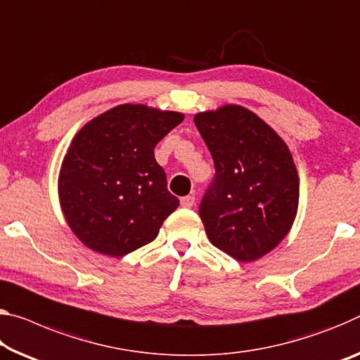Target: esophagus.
Returning a JSON list of instances; mask_svg holds the SVG:
<instances>
[{
    "label": "esophagus",
    "instance_id": "esophagus-1",
    "mask_svg": "<svg viewBox=\"0 0 360 360\" xmlns=\"http://www.w3.org/2000/svg\"><path fill=\"white\" fill-rule=\"evenodd\" d=\"M193 203H195V198H193V195H187V197L181 198V207H184V208H192Z\"/></svg>",
    "mask_w": 360,
    "mask_h": 360
}]
</instances>
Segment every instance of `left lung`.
<instances>
[{
	"mask_svg": "<svg viewBox=\"0 0 360 360\" xmlns=\"http://www.w3.org/2000/svg\"><path fill=\"white\" fill-rule=\"evenodd\" d=\"M214 162L198 214L210 242L237 261H256L282 242L300 198L292 153L269 124L240 105L197 113Z\"/></svg>",
	"mask_w": 360,
	"mask_h": 360,
	"instance_id": "obj_1",
	"label": "left lung"
}]
</instances>
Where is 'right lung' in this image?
<instances>
[{"label":"right lung","mask_w":360,"mask_h":360,"mask_svg":"<svg viewBox=\"0 0 360 360\" xmlns=\"http://www.w3.org/2000/svg\"><path fill=\"white\" fill-rule=\"evenodd\" d=\"M182 120L179 112L123 104L78 131L60 167L59 200L88 248L120 258L155 240L179 200L153 149Z\"/></svg>","instance_id":"obj_1"}]
</instances>
